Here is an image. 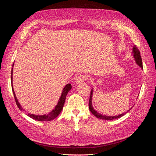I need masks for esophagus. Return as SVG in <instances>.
Listing matches in <instances>:
<instances>
[{"instance_id":"obj_1","label":"esophagus","mask_w":156,"mask_h":156,"mask_svg":"<svg viewBox=\"0 0 156 156\" xmlns=\"http://www.w3.org/2000/svg\"><path fill=\"white\" fill-rule=\"evenodd\" d=\"M87 77H86V76H84V75H80V76H79L76 80H75V82H76V83L77 84H81L82 83H83L85 80L87 79Z\"/></svg>"}]
</instances>
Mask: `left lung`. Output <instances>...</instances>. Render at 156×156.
I'll return each mask as SVG.
<instances>
[{"mask_svg": "<svg viewBox=\"0 0 156 156\" xmlns=\"http://www.w3.org/2000/svg\"><path fill=\"white\" fill-rule=\"evenodd\" d=\"M133 58H135V61L136 64H137L139 67L141 68V69L143 68V62H142V58H141V56L140 54V51H139L138 48H136V45H134V47L133 48ZM92 95H93V88L91 90L90 92V100H89V109L90 111V112L92 113V114L95 116L96 117L100 119H102V120H115V119H118L119 118L123 116L125 114L128 112L129 110L131 109V108H130L129 110L127 111L126 112L122 113L121 115H116V116H106V115H102L101 114H100V112H98V111H96L95 109H94L93 106H92Z\"/></svg>", "mask_w": 156, "mask_h": 156, "instance_id": "1", "label": "left lung"}]
</instances>
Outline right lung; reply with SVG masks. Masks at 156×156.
I'll return each mask as SVG.
<instances>
[{
	"instance_id": "add662e5",
	"label": "right lung",
	"mask_w": 156,
	"mask_h": 156,
	"mask_svg": "<svg viewBox=\"0 0 156 156\" xmlns=\"http://www.w3.org/2000/svg\"><path fill=\"white\" fill-rule=\"evenodd\" d=\"M12 66L13 67V64ZM13 68H12V72H11V81H12V91H13V94L14 96V98H15V100L16 102V104L17 105V107H19V108L22 111H24L23 108L21 107V105H20V103H19L17 97L16 96V94L14 92V90L13 88V84H12V81H13ZM72 89V85L71 84H67L64 87V88L62 90V94H61L60 98L59 99V100L58 101V103L56 104V105L55 106L54 109L52 110L49 113H48V115H33V114H30V113H28L27 116L30 117L31 119H34L36 120L37 121H51L52 120L55 119V118L57 117L60 113L62 111L64 103H65V100H66V98L67 94L68 93V92Z\"/></svg>"
}]
</instances>
